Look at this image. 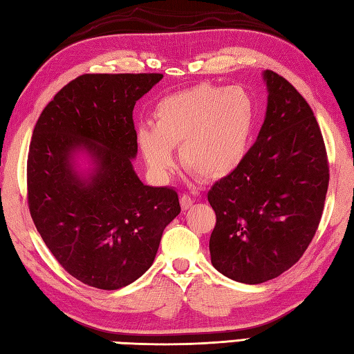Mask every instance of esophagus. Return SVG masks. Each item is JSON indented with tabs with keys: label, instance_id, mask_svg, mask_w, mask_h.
I'll use <instances>...</instances> for the list:
<instances>
[{
	"label": "esophagus",
	"instance_id": "esophagus-1",
	"mask_svg": "<svg viewBox=\"0 0 354 354\" xmlns=\"http://www.w3.org/2000/svg\"><path fill=\"white\" fill-rule=\"evenodd\" d=\"M194 202H196V200L192 198L191 196H188V194H183L182 197H180V205H182L183 209H189L191 206L194 205Z\"/></svg>",
	"mask_w": 354,
	"mask_h": 354
}]
</instances>
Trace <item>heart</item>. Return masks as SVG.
Segmentation results:
<instances>
[{
	"mask_svg": "<svg viewBox=\"0 0 354 354\" xmlns=\"http://www.w3.org/2000/svg\"><path fill=\"white\" fill-rule=\"evenodd\" d=\"M256 104L242 88L203 83L160 100L154 124L137 131L138 148L156 177L174 165V149L192 174L218 180L234 172L248 152Z\"/></svg>",
	"mask_w": 354,
	"mask_h": 354,
	"instance_id": "obj_1",
	"label": "heart"
}]
</instances>
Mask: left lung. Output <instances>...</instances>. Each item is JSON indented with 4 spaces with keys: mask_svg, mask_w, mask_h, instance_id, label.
<instances>
[{
    "mask_svg": "<svg viewBox=\"0 0 354 354\" xmlns=\"http://www.w3.org/2000/svg\"><path fill=\"white\" fill-rule=\"evenodd\" d=\"M268 106L242 165L214 183L211 262L226 277L262 283L290 270L321 222L330 168L321 128L295 86L265 71Z\"/></svg>",
    "mask_w": 354,
    "mask_h": 354,
    "instance_id": "8db88e82",
    "label": "left lung"
}]
</instances>
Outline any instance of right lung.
<instances>
[{"label":"right lung","instance_id":"right-lung-1","mask_svg":"<svg viewBox=\"0 0 354 354\" xmlns=\"http://www.w3.org/2000/svg\"><path fill=\"white\" fill-rule=\"evenodd\" d=\"M162 73H84L57 92L33 128L28 205L37 231L77 281L100 290L132 283L154 262L166 225L180 214L176 189L143 185L132 168V111ZM86 150L95 172L80 178Z\"/></svg>","mask_w":354,"mask_h":354}]
</instances>
